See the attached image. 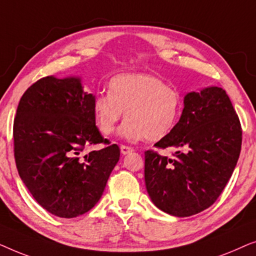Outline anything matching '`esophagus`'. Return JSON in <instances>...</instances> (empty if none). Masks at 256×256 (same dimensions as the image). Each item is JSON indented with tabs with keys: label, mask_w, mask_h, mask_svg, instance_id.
Wrapping results in <instances>:
<instances>
[{
	"label": "esophagus",
	"mask_w": 256,
	"mask_h": 256,
	"mask_svg": "<svg viewBox=\"0 0 256 256\" xmlns=\"http://www.w3.org/2000/svg\"><path fill=\"white\" fill-rule=\"evenodd\" d=\"M134 152V149L132 148V146H121V152L122 155H127V154Z\"/></svg>",
	"instance_id": "1"
}]
</instances>
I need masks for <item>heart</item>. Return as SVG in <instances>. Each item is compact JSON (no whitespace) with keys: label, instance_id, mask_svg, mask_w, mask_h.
<instances>
[{"label":"heart","instance_id":"1","mask_svg":"<svg viewBox=\"0 0 256 256\" xmlns=\"http://www.w3.org/2000/svg\"><path fill=\"white\" fill-rule=\"evenodd\" d=\"M183 96L176 87L146 73H122L108 82V94L98 93L93 113L104 135L113 134L126 113L120 135L128 141L166 138L180 120Z\"/></svg>","mask_w":256,"mask_h":256}]
</instances>
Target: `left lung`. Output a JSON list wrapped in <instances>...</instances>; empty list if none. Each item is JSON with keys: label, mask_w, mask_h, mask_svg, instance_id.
Listing matches in <instances>:
<instances>
[{"label": "left lung", "mask_w": 256, "mask_h": 256, "mask_svg": "<svg viewBox=\"0 0 256 256\" xmlns=\"http://www.w3.org/2000/svg\"><path fill=\"white\" fill-rule=\"evenodd\" d=\"M242 130L228 96L212 86L188 93L176 127L155 146L174 157L144 152V180L154 204L168 214L190 216L214 202L239 160Z\"/></svg>", "instance_id": "obj_1"}]
</instances>
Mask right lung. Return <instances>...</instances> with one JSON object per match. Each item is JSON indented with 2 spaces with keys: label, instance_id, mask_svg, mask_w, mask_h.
Returning <instances> with one entry per match:
<instances>
[{
  "label": "right lung",
  "instance_id": "obj_1",
  "mask_svg": "<svg viewBox=\"0 0 256 256\" xmlns=\"http://www.w3.org/2000/svg\"><path fill=\"white\" fill-rule=\"evenodd\" d=\"M93 94L78 76H45L20 98L14 121V152L20 180L42 208L60 218L88 212L99 202L120 158L96 126Z\"/></svg>",
  "mask_w": 256,
  "mask_h": 256
}]
</instances>
